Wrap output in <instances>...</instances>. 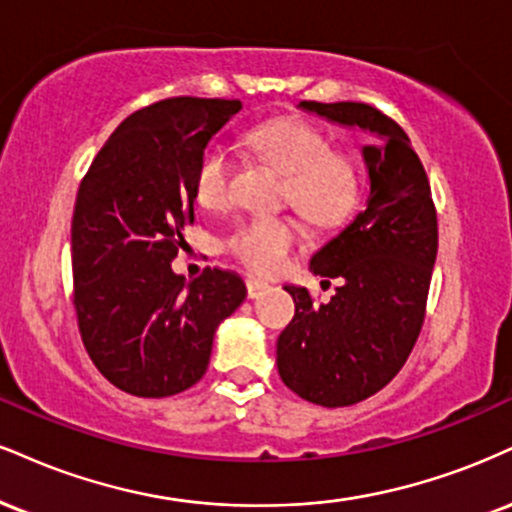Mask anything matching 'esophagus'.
I'll return each mask as SVG.
<instances>
[{
    "mask_svg": "<svg viewBox=\"0 0 512 512\" xmlns=\"http://www.w3.org/2000/svg\"><path fill=\"white\" fill-rule=\"evenodd\" d=\"M245 286H248V298L250 300L262 298V295L267 293L269 288H272L267 281H260V279H248V281H245Z\"/></svg>",
    "mask_w": 512,
    "mask_h": 512,
    "instance_id": "obj_1",
    "label": "esophagus"
}]
</instances>
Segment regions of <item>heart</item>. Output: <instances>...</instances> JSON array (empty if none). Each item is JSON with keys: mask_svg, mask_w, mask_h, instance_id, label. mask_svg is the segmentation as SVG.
Returning a JSON list of instances; mask_svg holds the SVG:
<instances>
[{"mask_svg": "<svg viewBox=\"0 0 512 512\" xmlns=\"http://www.w3.org/2000/svg\"><path fill=\"white\" fill-rule=\"evenodd\" d=\"M245 145L286 174L283 197L317 224L341 219L353 205L357 176L341 152H331L329 138L300 119H274L243 133ZM231 150L212 140L200 152L193 174V193L202 207L217 209L229 200ZM300 243V226L288 217H252L233 226L224 250L257 274H274Z\"/></svg>", "mask_w": 512, "mask_h": 512, "instance_id": "1", "label": "heart"}]
</instances>
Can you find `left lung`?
<instances>
[{"label":"left lung","mask_w":512,"mask_h":512,"mask_svg":"<svg viewBox=\"0 0 512 512\" xmlns=\"http://www.w3.org/2000/svg\"><path fill=\"white\" fill-rule=\"evenodd\" d=\"M298 107L374 135L362 147L365 209L310 260L312 272L341 286L322 305H312L307 288L286 286L295 317L276 341L283 384L322 408H343L384 389L408 360L427 310L439 229L427 171L396 121L362 102Z\"/></svg>","instance_id":"obj_1"}]
</instances>
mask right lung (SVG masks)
<instances>
[{
    "mask_svg": "<svg viewBox=\"0 0 512 512\" xmlns=\"http://www.w3.org/2000/svg\"><path fill=\"white\" fill-rule=\"evenodd\" d=\"M238 100L171 97L128 116L80 181L71 221L73 305L90 360L116 389L166 398L207 372L217 326L245 300L226 269L171 262L193 224L200 152Z\"/></svg>",
    "mask_w": 512,
    "mask_h": 512,
    "instance_id": "obj_1",
    "label": "right lung"
}]
</instances>
